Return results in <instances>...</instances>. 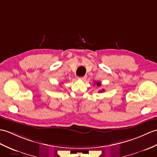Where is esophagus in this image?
I'll return each mask as SVG.
<instances>
[{"mask_svg":"<svg viewBox=\"0 0 157 157\" xmlns=\"http://www.w3.org/2000/svg\"><path fill=\"white\" fill-rule=\"evenodd\" d=\"M86 78H87V76H86V75L83 76V77H80V78H79V79L83 80V81H85V80L86 79Z\"/></svg>","mask_w":157,"mask_h":157,"instance_id":"34e87169","label":"esophagus"}]
</instances>
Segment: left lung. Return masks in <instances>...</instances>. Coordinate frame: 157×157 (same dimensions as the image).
Here are the masks:
<instances>
[{
    "label": "left lung",
    "mask_w": 157,
    "mask_h": 157,
    "mask_svg": "<svg viewBox=\"0 0 157 157\" xmlns=\"http://www.w3.org/2000/svg\"><path fill=\"white\" fill-rule=\"evenodd\" d=\"M96 83V85H97V86L98 87H99V86H101V82H96V83H95V84ZM104 90H100V91H99V92H104Z\"/></svg>",
    "instance_id": "obj_1"
}]
</instances>
